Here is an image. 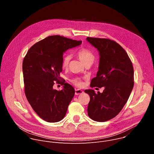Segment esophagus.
Instances as JSON below:
<instances>
[{
    "instance_id": "obj_1",
    "label": "esophagus",
    "mask_w": 154,
    "mask_h": 154,
    "mask_svg": "<svg viewBox=\"0 0 154 154\" xmlns=\"http://www.w3.org/2000/svg\"><path fill=\"white\" fill-rule=\"evenodd\" d=\"M84 92L82 91V90H79V89H77L75 90V95H79V94H83Z\"/></svg>"
}]
</instances>
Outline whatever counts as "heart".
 <instances>
[{
    "mask_svg": "<svg viewBox=\"0 0 154 154\" xmlns=\"http://www.w3.org/2000/svg\"><path fill=\"white\" fill-rule=\"evenodd\" d=\"M77 55L79 58L80 59V60L84 64L88 63H93L95 59V57L94 54L90 51L85 48H82L79 50L77 52ZM70 59H71V57L69 54H66L64 55L62 58V63H61V66L63 69H66L68 68ZM72 82L77 86H80L82 85V83L79 79H74L72 80Z\"/></svg>",
    "mask_w": 154,
    "mask_h": 154,
    "instance_id": "1",
    "label": "heart"
}]
</instances>
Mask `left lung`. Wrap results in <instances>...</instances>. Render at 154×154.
Returning a JSON list of instances; mask_svg holds the SVG:
<instances>
[{
  "label": "left lung",
  "mask_w": 154,
  "mask_h": 154,
  "mask_svg": "<svg viewBox=\"0 0 154 154\" xmlns=\"http://www.w3.org/2000/svg\"><path fill=\"white\" fill-rule=\"evenodd\" d=\"M99 52V63L96 77L91 87H104L102 93L93 90L85 92L90 96L88 115L95 121L105 122L115 118L126 103L134 85V71L125 50L109 39L87 37Z\"/></svg>",
  "instance_id": "left-lung-1"
}]
</instances>
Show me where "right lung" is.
Masks as SVG:
<instances>
[{
  "mask_svg": "<svg viewBox=\"0 0 154 154\" xmlns=\"http://www.w3.org/2000/svg\"><path fill=\"white\" fill-rule=\"evenodd\" d=\"M82 41L59 35L49 36L35 43L24 58L23 71L26 97L36 114L49 122L62 120L67 112L75 90L65 83L63 89L53 88L60 80L63 54L80 46Z\"/></svg>",
  "mask_w": 154,
  "mask_h": 154,
  "instance_id": "right-lung-1",
  "label": "right lung"
}]
</instances>
